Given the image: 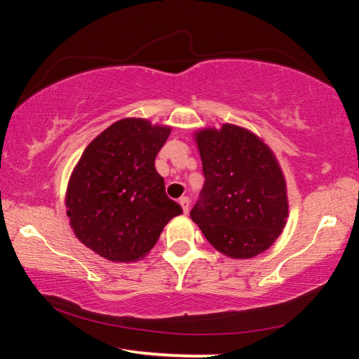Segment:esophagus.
<instances>
[{
    "label": "esophagus",
    "instance_id": "34e87169",
    "mask_svg": "<svg viewBox=\"0 0 359 359\" xmlns=\"http://www.w3.org/2000/svg\"><path fill=\"white\" fill-rule=\"evenodd\" d=\"M179 204L182 205V210H184V214H188V210H190V199L187 196H182L179 199Z\"/></svg>",
    "mask_w": 359,
    "mask_h": 359
}]
</instances>
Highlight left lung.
Listing matches in <instances>:
<instances>
[{
    "mask_svg": "<svg viewBox=\"0 0 359 359\" xmlns=\"http://www.w3.org/2000/svg\"><path fill=\"white\" fill-rule=\"evenodd\" d=\"M194 141L205 182L191 220L224 257L263 253L288 218L287 182L274 151L250 130L231 123L199 130Z\"/></svg>",
    "mask_w": 359,
    "mask_h": 359,
    "instance_id": "8db88e82",
    "label": "left lung"
}]
</instances>
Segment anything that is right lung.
Listing matches in <instances>:
<instances>
[{
	"label": "right lung",
	"mask_w": 359,
	"mask_h": 359,
	"mask_svg": "<svg viewBox=\"0 0 359 359\" xmlns=\"http://www.w3.org/2000/svg\"><path fill=\"white\" fill-rule=\"evenodd\" d=\"M171 126L121 118L83 150L66 188L76 238L100 257L135 263L147 255L182 208L165 193L155 158Z\"/></svg>",
	"instance_id": "add662e5"
}]
</instances>
